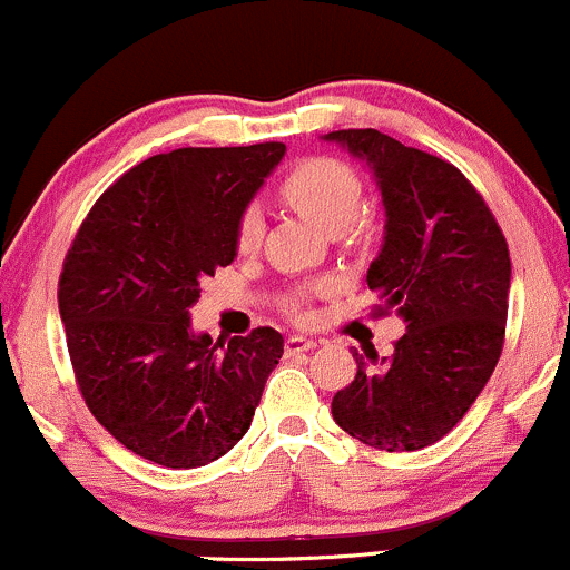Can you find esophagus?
Returning a JSON list of instances; mask_svg holds the SVG:
<instances>
[{
    "instance_id": "1",
    "label": "esophagus",
    "mask_w": 570,
    "mask_h": 570,
    "mask_svg": "<svg viewBox=\"0 0 570 570\" xmlns=\"http://www.w3.org/2000/svg\"><path fill=\"white\" fill-rule=\"evenodd\" d=\"M317 347V340H309V336H287L285 340V351L287 353H304Z\"/></svg>"
}]
</instances>
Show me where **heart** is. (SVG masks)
Listing matches in <instances>:
<instances>
[{
  "label": "heart",
  "mask_w": 570,
  "mask_h": 570,
  "mask_svg": "<svg viewBox=\"0 0 570 570\" xmlns=\"http://www.w3.org/2000/svg\"><path fill=\"white\" fill-rule=\"evenodd\" d=\"M279 195L317 228L340 236H358V212L364 206V185L347 163L334 157L302 160L279 181ZM263 238V214L255 204L244 206L236 219V247L242 253L258 249Z\"/></svg>",
  "instance_id": "obj_1"
}]
</instances>
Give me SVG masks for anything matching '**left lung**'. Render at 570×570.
Listing matches in <instances>:
<instances>
[{"instance_id": "1", "label": "left lung", "mask_w": 570, "mask_h": 570, "mask_svg": "<svg viewBox=\"0 0 570 570\" xmlns=\"http://www.w3.org/2000/svg\"><path fill=\"white\" fill-rule=\"evenodd\" d=\"M375 174L385 206L383 249L366 285L407 332L394 356H356L332 415L381 451H419L462 421L492 377L505 340L511 258L481 193L451 163L377 130H336Z\"/></svg>"}]
</instances>
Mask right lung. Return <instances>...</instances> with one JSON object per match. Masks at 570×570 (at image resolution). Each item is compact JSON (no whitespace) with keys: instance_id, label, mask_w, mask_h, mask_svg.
<instances>
[{"instance_id":"add662e5","label":"right lung","mask_w":570,"mask_h":570,"mask_svg":"<svg viewBox=\"0 0 570 570\" xmlns=\"http://www.w3.org/2000/svg\"><path fill=\"white\" fill-rule=\"evenodd\" d=\"M285 144L174 149L127 170L91 206L59 277L72 372L87 407L132 454L189 470L253 424L283 334L228 347L195 334L200 279L236 258V219Z\"/></svg>"}]
</instances>
